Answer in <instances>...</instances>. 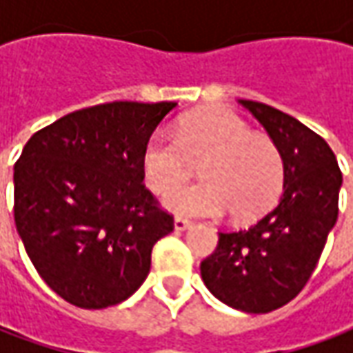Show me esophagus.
Returning a JSON list of instances; mask_svg holds the SVG:
<instances>
[{"mask_svg": "<svg viewBox=\"0 0 353 353\" xmlns=\"http://www.w3.org/2000/svg\"><path fill=\"white\" fill-rule=\"evenodd\" d=\"M190 225H192V222L186 220V218H181V216L174 218V230H176V232H184V230H188Z\"/></svg>", "mask_w": 353, "mask_h": 353, "instance_id": "34e87169", "label": "esophagus"}]
</instances>
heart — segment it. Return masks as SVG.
Listing matches in <instances>:
<instances>
[{
    "label": "heart",
    "instance_id": "obj_1",
    "mask_svg": "<svg viewBox=\"0 0 353 353\" xmlns=\"http://www.w3.org/2000/svg\"><path fill=\"white\" fill-rule=\"evenodd\" d=\"M201 165L202 183L178 188ZM149 188L167 194V206L184 216L251 222L277 202L285 184V161L271 137L253 133L241 117L214 108L184 117L174 137L155 133L143 149Z\"/></svg>",
    "mask_w": 353,
    "mask_h": 353
}]
</instances>
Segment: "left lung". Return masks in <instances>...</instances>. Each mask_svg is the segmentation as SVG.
<instances>
[{"label":"left lung","instance_id":"8db88e82","mask_svg":"<svg viewBox=\"0 0 353 353\" xmlns=\"http://www.w3.org/2000/svg\"><path fill=\"white\" fill-rule=\"evenodd\" d=\"M277 143L285 190L277 206L245 230L218 232L200 263L208 291L243 312H271L305 289L338 220L342 170L330 145L289 114L239 100Z\"/></svg>","mask_w":353,"mask_h":353}]
</instances>
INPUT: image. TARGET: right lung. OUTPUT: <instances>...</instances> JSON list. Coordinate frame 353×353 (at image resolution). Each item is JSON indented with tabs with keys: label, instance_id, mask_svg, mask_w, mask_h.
<instances>
[{
	"label": "right lung",
	"instance_id": "add662e5",
	"mask_svg": "<svg viewBox=\"0 0 353 353\" xmlns=\"http://www.w3.org/2000/svg\"><path fill=\"white\" fill-rule=\"evenodd\" d=\"M174 102H108L39 129L13 170V216L37 273L66 303L105 308L143 285L174 218L143 184V149Z\"/></svg>",
	"mask_w": 353,
	"mask_h": 353
}]
</instances>
